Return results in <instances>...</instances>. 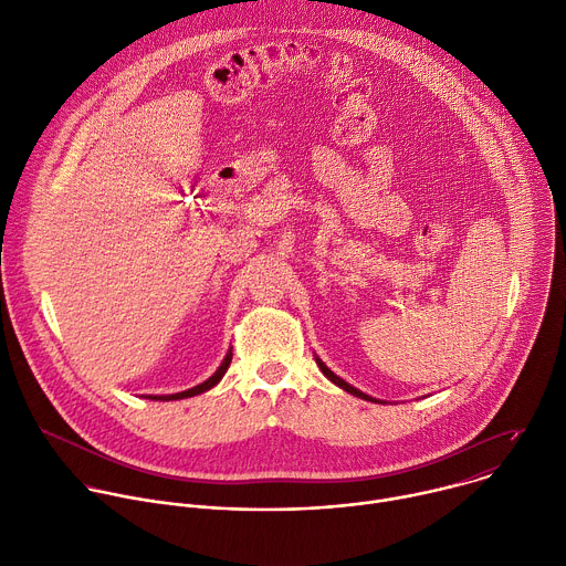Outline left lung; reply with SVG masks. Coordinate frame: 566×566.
Returning <instances> with one entry per match:
<instances>
[{"instance_id": "1", "label": "left lung", "mask_w": 566, "mask_h": 566, "mask_svg": "<svg viewBox=\"0 0 566 566\" xmlns=\"http://www.w3.org/2000/svg\"><path fill=\"white\" fill-rule=\"evenodd\" d=\"M315 359H317V366H319V370L326 375V378L333 382V385H337L339 389H344L346 394H350V396H355V398H361V400H368V402H382V400H378V398H370V396H366L364 391H359V389H355V387H350L346 380H342L339 375H335L324 361H322V357L319 355H315Z\"/></svg>"}]
</instances>
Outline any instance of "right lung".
<instances>
[{
    "mask_svg": "<svg viewBox=\"0 0 566 566\" xmlns=\"http://www.w3.org/2000/svg\"><path fill=\"white\" fill-rule=\"evenodd\" d=\"M231 357H233V353H231V348L227 350V355H224V359H222V364L218 366V370L211 375L209 380H205L202 385H198V387H193V389H186V391H179V394H168V396H146L148 400H161V402H170V400H184V398H193V396H200V394H205V391H209V389H213L222 378H224V373H227V368H229V364H231Z\"/></svg>",
    "mask_w": 566,
    "mask_h": 566,
    "instance_id": "right-lung-1",
    "label": "right lung"
}]
</instances>
